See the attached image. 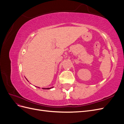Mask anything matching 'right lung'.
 <instances>
[{
	"mask_svg": "<svg viewBox=\"0 0 124 124\" xmlns=\"http://www.w3.org/2000/svg\"><path fill=\"white\" fill-rule=\"evenodd\" d=\"M28 81V80H27ZM38 88H40V87H38ZM54 87L53 86V87H50V88H42L43 89H51V88H53Z\"/></svg>",
	"mask_w": 124,
	"mask_h": 124,
	"instance_id": "obj_1",
	"label": "right lung"
}]
</instances>
